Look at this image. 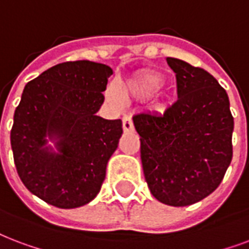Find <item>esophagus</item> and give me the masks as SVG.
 I'll list each match as a JSON object with an SVG mask.
<instances>
[{
    "label": "esophagus",
    "instance_id": "obj_1",
    "mask_svg": "<svg viewBox=\"0 0 249 249\" xmlns=\"http://www.w3.org/2000/svg\"><path fill=\"white\" fill-rule=\"evenodd\" d=\"M133 121L132 119L129 116H124L123 117V129H124V132H130L133 130Z\"/></svg>",
    "mask_w": 249,
    "mask_h": 249
}]
</instances>
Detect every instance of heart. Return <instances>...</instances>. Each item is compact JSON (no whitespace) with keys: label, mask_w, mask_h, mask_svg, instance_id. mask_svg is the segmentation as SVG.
I'll use <instances>...</instances> for the list:
<instances>
[{"label":"heart","mask_w":249,"mask_h":249,"mask_svg":"<svg viewBox=\"0 0 249 249\" xmlns=\"http://www.w3.org/2000/svg\"><path fill=\"white\" fill-rule=\"evenodd\" d=\"M163 77L154 71H142L125 85V95H138V96H150L162 87ZM106 98L112 106L123 107L125 98L123 91L116 83H109L106 89Z\"/></svg>","instance_id":"b5f03b06"}]
</instances>
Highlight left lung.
I'll use <instances>...</instances> for the list:
<instances>
[{"label":"left lung","mask_w":249,"mask_h":249,"mask_svg":"<svg viewBox=\"0 0 249 249\" xmlns=\"http://www.w3.org/2000/svg\"><path fill=\"white\" fill-rule=\"evenodd\" d=\"M176 74L178 100L166 111L137 113L143 175L151 195L187 206L213 193L232 159L234 117L229 96L202 68L167 57Z\"/></svg>","instance_id":"8db88e82"}]
</instances>
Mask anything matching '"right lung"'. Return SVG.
<instances>
[{
    "instance_id": "right-lung-1",
    "label": "right lung",
    "mask_w": 249,
    "mask_h": 249,
    "mask_svg": "<svg viewBox=\"0 0 249 249\" xmlns=\"http://www.w3.org/2000/svg\"><path fill=\"white\" fill-rule=\"evenodd\" d=\"M112 75L109 66L68 61L26 85L14 112L11 150L28 191L56 208L89 204L99 193L123 123L96 116ZM57 138L58 153L45 146Z\"/></svg>"
}]
</instances>
